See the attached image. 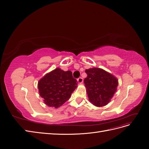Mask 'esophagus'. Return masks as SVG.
Masks as SVG:
<instances>
[{"instance_id": "esophagus-1", "label": "esophagus", "mask_w": 149, "mask_h": 149, "mask_svg": "<svg viewBox=\"0 0 149 149\" xmlns=\"http://www.w3.org/2000/svg\"><path fill=\"white\" fill-rule=\"evenodd\" d=\"M77 81H78V83H79V84H81V83H83V79H82L81 77H80V78H79V79H77Z\"/></svg>"}]
</instances>
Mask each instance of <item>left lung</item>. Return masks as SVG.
I'll use <instances>...</instances> for the list:
<instances>
[{"mask_svg": "<svg viewBox=\"0 0 149 149\" xmlns=\"http://www.w3.org/2000/svg\"><path fill=\"white\" fill-rule=\"evenodd\" d=\"M87 77L84 83L90 102L97 107H103L110 102L117 89L118 80L105 70L92 68L85 70Z\"/></svg>", "mask_w": 149, "mask_h": 149, "instance_id": "8db88e82", "label": "left lung"}]
</instances>
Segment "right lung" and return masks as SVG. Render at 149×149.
Masks as SVG:
<instances>
[{"instance_id":"add662e5","label":"right lung","mask_w":149,"mask_h":149,"mask_svg":"<svg viewBox=\"0 0 149 149\" xmlns=\"http://www.w3.org/2000/svg\"><path fill=\"white\" fill-rule=\"evenodd\" d=\"M77 87L72 72L59 68L47 73L38 82V92L45 104L56 109L69 99Z\"/></svg>"}]
</instances>
